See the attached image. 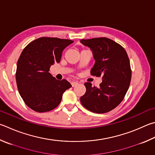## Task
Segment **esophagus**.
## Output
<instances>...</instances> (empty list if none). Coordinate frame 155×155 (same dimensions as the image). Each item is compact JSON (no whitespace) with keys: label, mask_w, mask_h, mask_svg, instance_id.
Wrapping results in <instances>:
<instances>
[{"label":"esophagus","mask_w":155,"mask_h":155,"mask_svg":"<svg viewBox=\"0 0 155 155\" xmlns=\"http://www.w3.org/2000/svg\"><path fill=\"white\" fill-rule=\"evenodd\" d=\"M78 83L77 82V81H72V82L71 83V85L72 87H74L77 85H78Z\"/></svg>","instance_id":"1"}]
</instances>
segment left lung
Returning <instances> with one entry per match:
<instances>
[{"label":"left lung","mask_w":155,"mask_h":155,"mask_svg":"<svg viewBox=\"0 0 155 155\" xmlns=\"http://www.w3.org/2000/svg\"><path fill=\"white\" fill-rule=\"evenodd\" d=\"M80 42L92 51L95 61L91 74L102 76L99 87L85 83L86 92L81 97V102L89 111L106 113L122 102L129 89L131 70L127 53L121 45L106 37L81 39Z\"/></svg>","instance_id":"1"}]
</instances>
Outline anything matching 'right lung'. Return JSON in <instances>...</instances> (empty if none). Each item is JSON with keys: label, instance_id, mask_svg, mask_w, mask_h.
I'll list each match as a JSON object with an SVG mask.
<instances>
[{"label": "right lung", "instance_id": "1", "mask_svg": "<svg viewBox=\"0 0 155 155\" xmlns=\"http://www.w3.org/2000/svg\"><path fill=\"white\" fill-rule=\"evenodd\" d=\"M68 39L41 37L30 43L21 52L17 64L16 83L25 104L38 112L56 108L64 92L72 87L68 81H58L49 72L51 66L60 61Z\"/></svg>", "mask_w": 155, "mask_h": 155}]
</instances>
